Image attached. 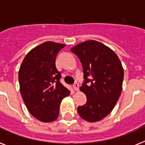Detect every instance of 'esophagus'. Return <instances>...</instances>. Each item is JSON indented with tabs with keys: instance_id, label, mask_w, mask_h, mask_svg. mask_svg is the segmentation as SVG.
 Masks as SVG:
<instances>
[{
	"instance_id": "34e87169",
	"label": "esophagus",
	"mask_w": 145,
	"mask_h": 145,
	"mask_svg": "<svg viewBox=\"0 0 145 145\" xmlns=\"http://www.w3.org/2000/svg\"><path fill=\"white\" fill-rule=\"evenodd\" d=\"M78 88H79V85L78 83H75L73 84V89H75V91H78Z\"/></svg>"
}]
</instances>
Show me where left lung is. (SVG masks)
Segmentation results:
<instances>
[{"mask_svg": "<svg viewBox=\"0 0 145 145\" xmlns=\"http://www.w3.org/2000/svg\"><path fill=\"white\" fill-rule=\"evenodd\" d=\"M83 67L84 82L80 90L87 96V102L78 107L81 118L95 122L106 117L120 96L124 70L114 51L96 40H87L71 49Z\"/></svg>", "mask_w": 145, "mask_h": 145, "instance_id": "left-lung-1", "label": "left lung"}]
</instances>
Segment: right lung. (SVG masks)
Listing matches in <instances>:
<instances>
[{
  "mask_svg": "<svg viewBox=\"0 0 145 145\" xmlns=\"http://www.w3.org/2000/svg\"><path fill=\"white\" fill-rule=\"evenodd\" d=\"M65 44L46 41L27 53L18 72L20 91L32 116L42 122L56 120L62 99L70 91L60 81L56 58Z\"/></svg>",
  "mask_w": 145,
  "mask_h": 145,
  "instance_id": "right-lung-1",
  "label": "right lung"
}]
</instances>
